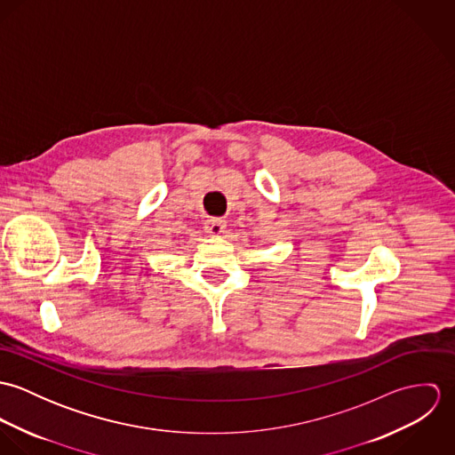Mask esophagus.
Returning <instances> with one entry per match:
<instances>
[{
  "instance_id": "esophagus-1",
  "label": "esophagus",
  "mask_w": 455,
  "mask_h": 455,
  "mask_svg": "<svg viewBox=\"0 0 455 455\" xmlns=\"http://www.w3.org/2000/svg\"><path fill=\"white\" fill-rule=\"evenodd\" d=\"M204 231L210 236H220L226 231V220H222V219H208L204 222Z\"/></svg>"
}]
</instances>
